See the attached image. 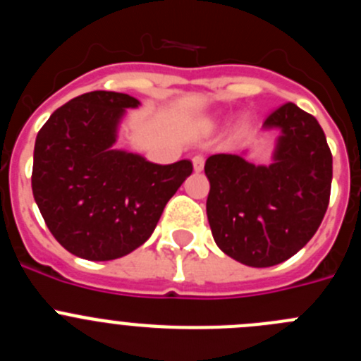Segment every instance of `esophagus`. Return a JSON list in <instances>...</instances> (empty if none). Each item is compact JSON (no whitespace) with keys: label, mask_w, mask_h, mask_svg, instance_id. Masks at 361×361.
Wrapping results in <instances>:
<instances>
[{"label":"esophagus","mask_w":361,"mask_h":361,"mask_svg":"<svg viewBox=\"0 0 361 361\" xmlns=\"http://www.w3.org/2000/svg\"><path fill=\"white\" fill-rule=\"evenodd\" d=\"M191 162H193V171H195V173H200V171L204 170V157H202V155H195V157L191 159Z\"/></svg>","instance_id":"esophagus-1"}]
</instances>
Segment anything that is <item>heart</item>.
Returning <instances> with one entry per match:
<instances>
[{
  "label": "heart",
  "mask_w": 361,
  "mask_h": 361,
  "mask_svg": "<svg viewBox=\"0 0 361 361\" xmlns=\"http://www.w3.org/2000/svg\"><path fill=\"white\" fill-rule=\"evenodd\" d=\"M237 126H238V128H240V126H242V121H238V123H237Z\"/></svg>",
  "instance_id": "obj_1"
}]
</instances>
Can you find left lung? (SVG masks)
I'll return each instance as SVG.
<instances>
[{
	"mask_svg": "<svg viewBox=\"0 0 361 361\" xmlns=\"http://www.w3.org/2000/svg\"><path fill=\"white\" fill-rule=\"evenodd\" d=\"M264 130L279 137L271 164L247 152L216 153L206 161V213L215 244L251 267H271L298 253L320 228L333 180V155L318 121L286 103Z\"/></svg>",
	"mask_w": 361,
	"mask_h": 361,
	"instance_id": "obj_1",
	"label": "left lung"
}]
</instances>
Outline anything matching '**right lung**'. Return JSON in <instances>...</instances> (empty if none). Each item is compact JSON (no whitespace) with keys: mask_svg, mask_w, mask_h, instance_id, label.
Instances as JSON below:
<instances>
[{"mask_svg":"<svg viewBox=\"0 0 361 361\" xmlns=\"http://www.w3.org/2000/svg\"><path fill=\"white\" fill-rule=\"evenodd\" d=\"M141 101L90 92L54 111L36 137L32 193L56 240L86 260H116L152 237L164 206L193 171L116 148L128 108Z\"/></svg>","mask_w":361,"mask_h":361,"instance_id":"right-lung-1","label":"right lung"}]
</instances>
